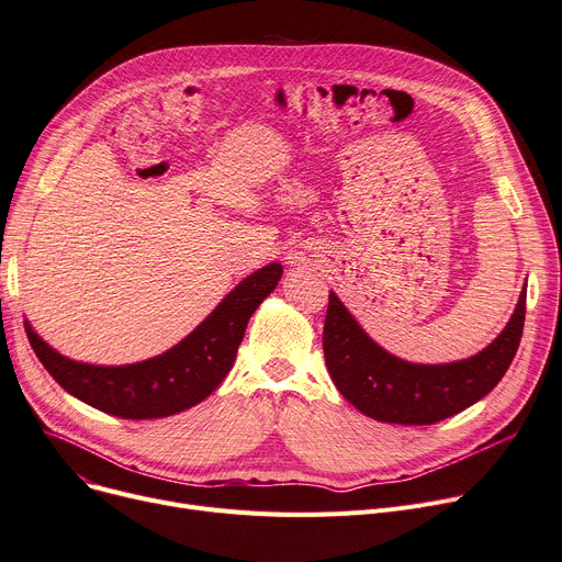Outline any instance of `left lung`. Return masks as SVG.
I'll return each instance as SVG.
<instances>
[{
    "label": "left lung",
    "instance_id": "1",
    "mask_svg": "<svg viewBox=\"0 0 562 562\" xmlns=\"http://www.w3.org/2000/svg\"><path fill=\"white\" fill-rule=\"evenodd\" d=\"M524 316L526 291L506 330L479 356L451 364H409L371 341L330 291L323 356L341 396L367 417L428 426L458 415L498 385L519 348Z\"/></svg>",
    "mask_w": 562,
    "mask_h": 562
}]
</instances>
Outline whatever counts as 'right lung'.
Here are the masks:
<instances>
[{
  "instance_id": "1",
  "label": "right lung",
  "mask_w": 562,
  "mask_h": 562,
  "mask_svg": "<svg viewBox=\"0 0 562 562\" xmlns=\"http://www.w3.org/2000/svg\"><path fill=\"white\" fill-rule=\"evenodd\" d=\"M280 263H269L229 291L200 326L164 356L127 367L72 362L24 326L29 344L49 375L66 392L106 415L123 419H161L210 396L227 375L246 326L259 303L276 289Z\"/></svg>"
}]
</instances>
